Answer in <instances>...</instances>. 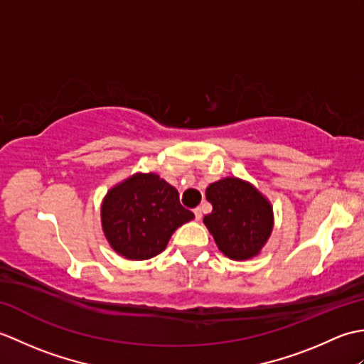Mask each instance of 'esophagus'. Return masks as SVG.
I'll list each match as a JSON object with an SVG mask.
<instances>
[{
    "instance_id": "1",
    "label": "esophagus",
    "mask_w": 364,
    "mask_h": 364,
    "mask_svg": "<svg viewBox=\"0 0 364 364\" xmlns=\"http://www.w3.org/2000/svg\"><path fill=\"white\" fill-rule=\"evenodd\" d=\"M194 214H196V219H197V220H202V218H203V210H202V206H197L196 210H194Z\"/></svg>"
}]
</instances>
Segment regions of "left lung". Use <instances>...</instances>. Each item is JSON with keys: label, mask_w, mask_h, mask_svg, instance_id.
Masks as SVG:
<instances>
[{"label": "left lung", "mask_w": 364, "mask_h": 364, "mask_svg": "<svg viewBox=\"0 0 364 364\" xmlns=\"http://www.w3.org/2000/svg\"><path fill=\"white\" fill-rule=\"evenodd\" d=\"M206 200L213 211L203 222L219 250L236 261L257 257L274 228L269 200L250 183L235 176L210 184Z\"/></svg>", "instance_id": "8db88e82"}]
</instances>
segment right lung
Masks as SVG:
<instances>
[{
	"label": "right lung",
	"mask_w": 364,
	"mask_h": 364,
	"mask_svg": "<svg viewBox=\"0 0 364 364\" xmlns=\"http://www.w3.org/2000/svg\"><path fill=\"white\" fill-rule=\"evenodd\" d=\"M192 219L178 191L156 173H134L107 191L102 203L103 233L127 259L156 257L173 231Z\"/></svg>",
	"instance_id": "right-lung-1"
}]
</instances>
